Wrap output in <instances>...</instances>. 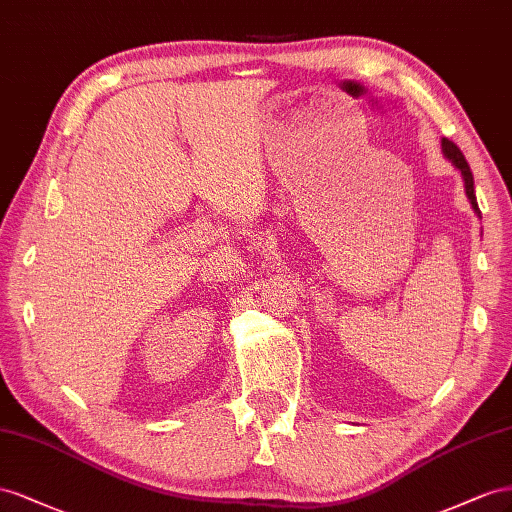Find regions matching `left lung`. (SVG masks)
<instances>
[{
    "label": "left lung",
    "instance_id": "left-lung-1",
    "mask_svg": "<svg viewBox=\"0 0 512 512\" xmlns=\"http://www.w3.org/2000/svg\"><path fill=\"white\" fill-rule=\"evenodd\" d=\"M442 152H444V156L450 160V163L455 165V167L461 171V178H463V184H465V195H467V199H470L474 212L480 216L478 201H476V193H474V175H472L470 165H467V160H465L463 152L457 148L455 143L448 141V139H442Z\"/></svg>",
    "mask_w": 512,
    "mask_h": 512
}]
</instances>
